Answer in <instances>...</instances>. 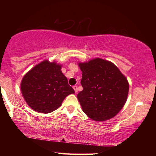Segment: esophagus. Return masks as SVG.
<instances>
[{
	"mask_svg": "<svg viewBox=\"0 0 156 156\" xmlns=\"http://www.w3.org/2000/svg\"><path fill=\"white\" fill-rule=\"evenodd\" d=\"M73 89H74V91H75V93H76V92H77V91H78V88H77V86H74V87H73Z\"/></svg>",
	"mask_w": 156,
	"mask_h": 156,
	"instance_id": "obj_1",
	"label": "esophagus"
}]
</instances>
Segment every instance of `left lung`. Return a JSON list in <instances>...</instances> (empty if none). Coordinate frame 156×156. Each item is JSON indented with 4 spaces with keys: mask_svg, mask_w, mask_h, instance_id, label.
I'll list each match as a JSON object with an SVG mask.
<instances>
[{
    "mask_svg": "<svg viewBox=\"0 0 156 156\" xmlns=\"http://www.w3.org/2000/svg\"><path fill=\"white\" fill-rule=\"evenodd\" d=\"M83 90L77 99L83 112L92 120L113 118L126 101L129 84L119 68L109 61L96 58L79 63Z\"/></svg>",
    "mask_w": 156,
    "mask_h": 156,
    "instance_id": "8db88e82",
    "label": "left lung"
}]
</instances>
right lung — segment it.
Wrapping results in <instances>:
<instances>
[{"instance_id": "obj_1", "label": "right lung", "mask_w": 156, "mask_h": 156, "mask_svg": "<svg viewBox=\"0 0 156 156\" xmlns=\"http://www.w3.org/2000/svg\"><path fill=\"white\" fill-rule=\"evenodd\" d=\"M61 67L55 62L44 60L23 76L21 91L32 109L43 114L52 112L61 106L67 96L74 93Z\"/></svg>"}]
</instances>
